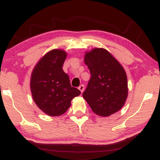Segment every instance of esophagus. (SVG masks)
Returning a JSON list of instances; mask_svg holds the SVG:
<instances>
[{
  "label": "esophagus",
  "instance_id": "34e87169",
  "mask_svg": "<svg viewBox=\"0 0 160 160\" xmlns=\"http://www.w3.org/2000/svg\"><path fill=\"white\" fill-rule=\"evenodd\" d=\"M78 89H80V91L81 92V93H82V92H83V91H84V86L83 85H80L78 87Z\"/></svg>",
  "mask_w": 160,
  "mask_h": 160
}]
</instances>
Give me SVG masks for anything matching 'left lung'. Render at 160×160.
<instances>
[{
  "instance_id": "8db88e82",
  "label": "left lung",
  "mask_w": 160,
  "mask_h": 160,
  "mask_svg": "<svg viewBox=\"0 0 160 160\" xmlns=\"http://www.w3.org/2000/svg\"><path fill=\"white\" fill-rule=\"evenodd\" d=\"M84 57L91 78L82 97L101 117L119 111L128 96L127 76L122 66L103 48H94Z\"/></svg>"
}]
</instances>
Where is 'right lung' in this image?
<instances>
[{
    "label": "right lung",
    "mask_w": 160,
    "mask_h": 160,
    "mask_svg": "<svg viewBox=\"0 0 160 160\" xmlns=\"http://www.w3.org/2000/svg\"><path fill=\"white\" fill-rule=\"evenodd\" d=\"M62 49H52L42 57L33 69L30 87L33 100L46 114L57 117L65 113L80 91L72 87L62 69L67 57Z\"/></svg>",
    "instance_id": "add662e5"
}]
</instances>
